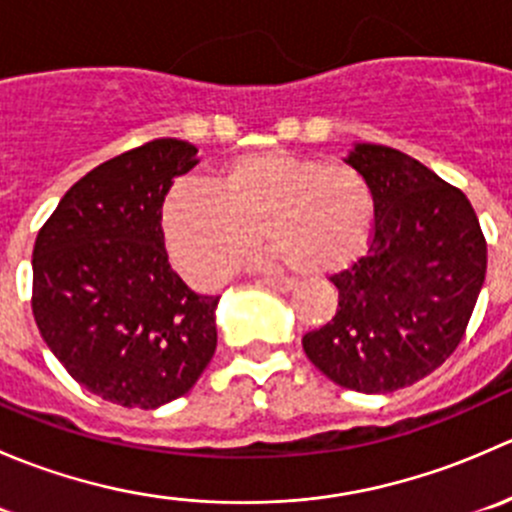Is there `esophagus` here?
I'll use <instances>...</instances> for the list:
<instances>
[{"mask_svg": "<svg viewBox=\"0 0 512 512\" xmlns=\"http://www.w3.org/2000/svg\"><path fill=\"white\" fill-rule=\"evenodd\" d=\"M265 282L267 287H272V289H277V292H292L294 287H297V282L294 280H285V277H265Z\"/></svg>", "mask_w": 512, "mask_h": 512, "instance_id": "obj_1", "label": "esophagus"}]
</instances>
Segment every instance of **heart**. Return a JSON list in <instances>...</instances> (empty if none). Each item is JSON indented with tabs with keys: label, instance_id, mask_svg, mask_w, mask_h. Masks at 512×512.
Segmentation results:
<instances>
[{
	"label": "heart",
	"instance_id": "obj_1",
	"mask_svg": "<svg viewBox=\"0 0 512 512\" xmlns=\"http://www.w3.org/2000/svg\"><path fill=\"white\" fill-rule=\"evenodd\" d=\"M376 218V195L347 163L289 151H257L227 160L213 188L175 183L163 200L165 245L183 275L213 285L252 250L257 232L272 247L265 262L302 277L352 267Z\"/></svg>",
	"mask_w": 512,
	"mask_h": 512
}]
</instances>
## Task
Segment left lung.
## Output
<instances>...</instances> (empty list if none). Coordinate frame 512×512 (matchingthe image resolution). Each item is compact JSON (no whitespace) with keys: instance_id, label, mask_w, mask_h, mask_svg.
Segmentation results:
<instances>
[{"instance_id":"1","label":"left lung","mask_w":512,"mask_h":512,"mask_svg":"<svg viewBox=\"0 0 512 512\" xmlns=\"http://www.w3.org/2000/svg\"><path fill=\"white\" fill-rule=\"evenodd\" d=\"M344 160L374 188V240L361 260L332 277L337 314L304 334L302 347L334 384L391 394L456 352L488 250L466 195L416 158L354 143Z\"/></svg>"}]
</instances>
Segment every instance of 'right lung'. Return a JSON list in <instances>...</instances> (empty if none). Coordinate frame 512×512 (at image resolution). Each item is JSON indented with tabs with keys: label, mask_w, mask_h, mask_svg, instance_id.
Returning a JSON list of instances; mask_svg holds the SVG:
<instances>
[{
	"label": "right lung",
	"mask_w": 512,
	"mask_h": 512,
	"mask_svg": "<svg viewBox=\"0 0 512 512\" xmlns=\"http://www.w3.org/2000/svg\"><path fill=\"white\" fill-rule=\"evenodd\" d=\"M198 148L158 138L66 190L34 242L32 312L41 339L84 389L126 409L188 394L218 347L220 297L173 272L160 213Z\"/></svg>",
	"instance_id": "obj_1"
}]
</instances>
